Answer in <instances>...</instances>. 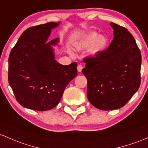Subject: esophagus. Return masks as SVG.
Returning <instances> with one entry per match:
<instances>
[{"label": "esophagus", "mask_w": 148, "mask_h": 148, "mask_svg": "<svg viewBox=\"0 0 148 148\" xmlns=\"http://www.w3.org/2000/svg\"><path fill=\"white\" fill-rule=\"evenodd\" d=\"M77 71H78V72H81L83 69V66L82 65H80V64H79V65L77 66Z\"/></svg>", "instance_id": "34e87169"}]
</instances>
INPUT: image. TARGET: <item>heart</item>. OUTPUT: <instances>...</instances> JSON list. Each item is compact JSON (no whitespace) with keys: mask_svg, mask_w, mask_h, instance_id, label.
<instances>
[{"mask_svg":"<svg viewBox=\"0 0 148 148\" xmlns=\"http://www.w3.org/2000/svg\"><path fill=\"white\" fill-rule=\"evenodd\" d=\"M107 39L103 36H99L97 33L92 32L87 34L82 39L79 47L80 48L90 47V51L94 54L101 52L107 45Z\"/></svg>","mask_w":148,"mask_h":148,"instance_id":"b5f03b06","label":"heart"}]
</instances>
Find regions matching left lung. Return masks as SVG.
I'll return each instance as SVG.
<instances>
[{"mask_svg":"<svg viewBox=\"0 0 148 148\" xmlns=\"http://www.w3.org/2000/svg\"><path fill=\"white\" fill-rule=\"evenodd\" d=\"M110 25L114 38L109 47L83 59L87 99L103 110L125 106L141 82V54L135 39L126 28L113 22Z\"/></svg>","mask_w":148,"mask_h":148,"instance_id":"8db88e82","label":"left lung"}]
</instances>
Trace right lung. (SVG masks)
I'll return each mask as SVG.
<instances>
[{
	"mask_svg": "<svg viewBox=\"0 0 148 148\" xmlns=\"http://www.w3.org/2000/svg\"><path fill=\"white\" fill-rule=\"evenodd\" d=\"M58 23L48 22L25 30L9 56L8 82L20 105L45 111L57 105L67 84L77 75V63L63 66L54 60L47 42L51 29Z\"/></svg>",
	"mask_w": 148,
	"mask_h": 148,
	"instance_id": "right-lung-1",
	"label": "right lung"
}]
</instances>
